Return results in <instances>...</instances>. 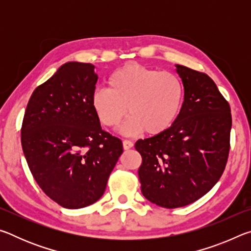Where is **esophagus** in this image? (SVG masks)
Instances as JSON below:
<instances>
[{"label":"esophagus","mask_w":251,"mask_h":251,"mask_svg":"<svg viewBox=\"0 0 251 251\" xmlns=\"http://www.w3.org/2000/svg\"><path fill=\"white\" fill-rule=\"evenodd\" d=\"M134 146V143L129 141V139H124L123 141V147H124V150H129V148H131Z\"/></svg>","instance_id":"esophagus-1"}]
</instances>
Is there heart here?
Here are the masks:
<instances>
[{
    "label": "heart",
    "instance_id": "b5f03b06",
    "mask_svg": "<svg viewBox=\"0 0 251 251\" xmlns=\"http://www.w3.org/2000/svg\"><path fill=\"white\" fill-rule=\"evenodd\" d=\"M108 84L109 88H97L92 95L93 108L106 127H117L128 113L125 134L158 135L171 128L181 112L184 85L169 72L129 63L114 72Z\"/></svg>",
    "mask_w": 251,
    "mask_h": 251
}]
</instances>
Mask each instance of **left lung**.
<instances>
[{"label":"left lung","mask_w":251,"mask_h":251,"mask_svg":"<svg viewBox=\"0 0 251 251\" xmlns=\"http://www.w3.org/2000/svg\"><path fill=\"white\" fill-rule=\"evenodd\" d=\"M176 66L185 90L179 116L166 131L135 144L142 193L164 208L189 205L209 192L230 150L229 103L207 74Z\"/></svg>","instance_id":"1"}]
</instances>
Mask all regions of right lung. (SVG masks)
Here are the masks:
<instances>
[{"instance_id":"1","label":"right lung","mask_w":251,"mask_h":251,"mask_svg":"<svg viewBox=\"0 0 251 251\" xmlns=\"http://www.w3.org/2000/svg\"><path fill=\"white\" fill-rule=\"evenodd\" d=\"M97 78L90 63L62 65L33 92L21 128L34 179L46 196L69 209L103 196L123 152L121 139L101 129L93 108Z\"/></svg>"}]
</instances>
